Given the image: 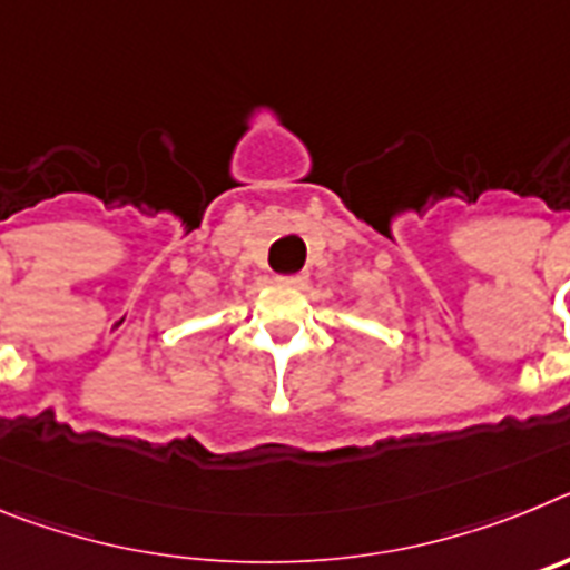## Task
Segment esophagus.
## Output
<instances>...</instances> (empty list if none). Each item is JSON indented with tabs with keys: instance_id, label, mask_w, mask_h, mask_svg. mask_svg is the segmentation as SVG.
Wrapping results in <instances>:
<instances>
[{
	"instance_id": "esophagus-1",
	"label": "esophagus",
	"mask_w": 570,
	"mask_h": 570,
	"mask_svg": "<svg viewBox=\"0 0 570 570\" xmlns=\"http://www.w3.org/2000/svg\"><path fill=\"white\" fill-rule=\"evenodd\" d=\"M282 285H288V288H305L308 285V276L305 274H288V276H279Z\"/></svg>"
}]
</instances>
